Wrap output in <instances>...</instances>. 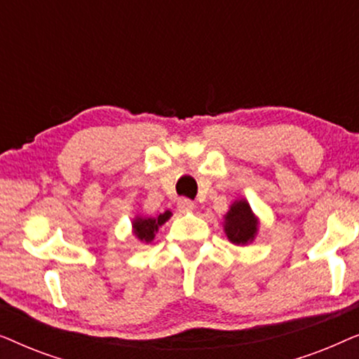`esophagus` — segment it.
I'll return each mask as SVG.
<instances>
[{"mask_svg":"<svg viewBox=\"0 0 359 359\" xmlns=\"http://www.w3.org/2000/svg\"><path fill=\"white\" fill-rule=\"evenodd\" d=\"M178 209L181 210V212H189V210L194 209V203L188 198H183L178 201Z\"/></svg>","mask_w":359,"mask_h":359,"instance_id":"34e87169","label":"esophagus"}]
</instances>
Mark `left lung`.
<instances>
[{"instance_id": "1", "label": "left lung", "mask_w": 359, "mask_h": 359, "mask_svg": "<svg viewBox=\"0 0 359 359\" xmlns=\"http://www.w3.org/2000/svg\"><path fill=\"white\" fill-rule=\"evenodd\" d=\"M257 232V219L247 201H237L225 215V233L235 245H245L253 240Z\"/></svg>"}]
</instances>
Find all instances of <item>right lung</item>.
<instances>
[{"label":"right lung","instance_id":"1","mask_svg":"<svg viewBox=\"0 0 359 359\" xmlns=\"http://www.w3.org/2000/svg\"><path fill=\"white\" fill-rule=\"evenodd\" d=\"M171 212L170 210H165L163 214L156 215V217H150V219H139L134 222V233L139 237L142 242H151L155 237V232L158 230L160 225H163L166 220L170 219Z\"/></svg>","mask_w":359,"mask_h":359}]
</instances>
